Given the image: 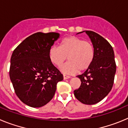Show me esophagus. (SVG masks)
<instances>
[{"label":"esophagus","instance_id":"obj_1","mask_svg":"<svg viewBox=\"0 0 128 128\" xmlns=\"http://www.w3.org/2000/svg\"><path fill=\"white\" fill-rule=\"evenodd\" d=\"M70 78V77L69 76H67V75H63V80H67V79H69V78Z\"/></svg>","mask_w":128,"mask_h":128}]
</instances>
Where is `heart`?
Here are the masks:
<instances>
[{
    "instance_id": "heart-1",
    "label": "heart",
    "mask_w": 128,
    "mask_h": 128,
    "mask_svg": "<svg viewBox=\"0 0 128 128\" xmlns=\"http://www.w3.org/2000/svg\"><path fill=\"white\" fill-rule=\"evenodd\" d=\"M68 62L60 68L63 74H76L79 70L88 69L95 57L92 44L76 36H68L61 41L60 47L52 46L48 50V58L56 66H62L66 60Z\"/></svg>"
}]
</instances>
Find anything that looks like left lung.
<instances>
[{
  "mask_svg": "<svg viewBox=\"0 0 128 128\" xmlns=\"http://www.w3.org/2000/svg\"><path fill=\"white\" fill-rule=\"evenodd\" d=\"M94 47L95 57L91 66L78 76L81 86L74 91L78 100L85 104H94L109 94L116 72L115 55L112 47L106 39L91 30H84Z\"/></svg>",
  "mask_w": 128,
  "mask_h": 128,
  "instance_id": "obj_1",
  "label": "left lung"
}]
</instances>
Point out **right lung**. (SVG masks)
I'll use <instances>...</instances> for the list:
<instances>
[{"instance_id": "1", "label": "right lung", "mask_w": 128, "mask_h": 128, "mask_svg": "<svg viewBox=\"0 0 128 128\" xmlns=\"http://www.w3.org/2000/svg\"><path fill=\"white\" fill-rule=\"evenodd\" d=\"M57 32H38L18 46L11 58L10 77L14 92L26 104L40 108L53 98L63 77L48 58V50L60 38Z\"/></svg>"}]
</instances>
